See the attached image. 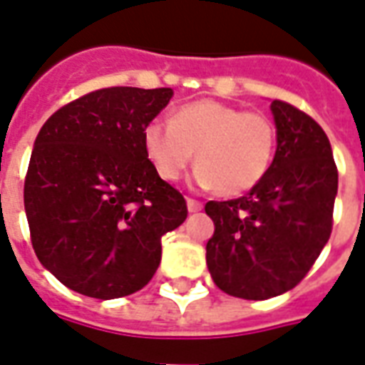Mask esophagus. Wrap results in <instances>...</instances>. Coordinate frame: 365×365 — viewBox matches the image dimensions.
Returning <instances> with one entry per match:
<instances>
[{
    "mask_svg": "<svg viewBox=\"0 0 365 365\" xmlns=\"http://www.w3.org/2000/svg\"><path fill=\"white\" fill-rule=\"evenodd\" d=\"M186 206H188V212L194 214V212H200L202 210V202L194 200V198H186Z\"/></svg>",
    "mask_w": 365,
    "mask_h": 365,
    "instance_id": "1",
    "label": "esophagus"
}]
</instances>
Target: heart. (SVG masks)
Wrapping results in <instances>:
<instances>
[{
  "instance_id": "b5f03b06",
  "label": "heart",
  "mask_w": 365,
  "mask_h": 365,
  "mask_svg": "<svg viewBox=\"0 0 365 365\" xmlns=\"http://www.w3.org/2000/svg\"><path fill=\"white\" fill-rule=\"evenodd\" d=\"M274 148L276 130L268 116L212 98L179 106L169 124L153 120L143 128V150L161 179H180L196 151V180L222 196L259 185L272 165Z\"/></svg>"
}]
</instances>
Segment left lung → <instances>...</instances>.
Instances as JSON below:
<instances>
[{"label": "left lung", "instance_id": "8db88e82", "mask_svg": "<svg viewBox=\"0 0 365 365\" xmlns=\"http://www.w3.org/2000/svg\"><path fill=\"white\" fill-rule=\"evenodd\" d=\"M276 153L267 177L235 200L206 204L215 231L206 262L215 286L243 299L295 288L332 231L339 171L323 128L299 108L272 101Z\"/></svg>", "mask_w": 365, "mask_h": 365}]
</instances>
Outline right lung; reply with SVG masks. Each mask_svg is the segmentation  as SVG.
Returning a JSON list of instances; mask_svg holds the SVG:
<instances>
[{"instance_id":"right-lung-1","label":"right lung","mask_w":365,"mask_h":365,"mask_svg":"<svg viewBox=\"0 0 365 365\" xmlns=\"http://www.w3.org/2000/svg\"><path fill=\"white\" fill-rule=\"evenodd\" d=\"M173 89L108 87L56 110L25 177L36 257L63 286L97 299L142 289L161 262V237L186 220L182 194L143 150V128Z\"/></svg>"}]
</instances>
